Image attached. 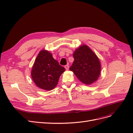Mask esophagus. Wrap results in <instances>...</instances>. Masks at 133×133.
I'll use <instances>...</instances> for the list:
<instances>
[{
  "label": "esophagus",
  "instance_id": "esophagus-1",
  "mask_svg": "<svg viewBox=\"0 0 133 133\" xmlns=\"http://www.w3.org/2000/svg\"><path fill=\"white\" fill-rule=\"evenodd\" d=\"M64 68H65V69H66V70H68V69H69V66L68 65H65V66H64Z\"/></svg>",
  "mask_w": 133,
  "mask_h": 133
}]
</instances>
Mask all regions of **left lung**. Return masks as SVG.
I'll return each instance as SVG.
<instances>
[{"instance_id": "left-lung-1", "label": "left lung", "mask_w": 133, "mask_h": 133, "mask_svg": "<svg viewBox=\"0 0 133 133\" xmlns=\"http://www.w3.org/2000/svg\"><path fill=\"white\" fill-rule=\"evenodd\" d=\"M74 60L69 70L82 83L89 85L99 77L101 65L100 60L90 48L86 45L79 46L73 53Z\"/></svg>"}]
</instances>
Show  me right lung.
I'll return each instance as SVG.
<instances>
[{
  "mask_svg": "<svg viewBox=\"0 0 133 133\" xmlns=\"http://www.w3.org/2000/svg\"><path fill=\"white\" fill-rule=\"evenodd\" d=\"M65 68L59 65L49 51L42 50L36 58L31 71V78L41 89L51 90L57 85Z\"/></svg>",
  "mask_w": 133,
  "mask_h": 133,
  "instance_id": "1",
  "label": "right lung"
}]
</instances>
